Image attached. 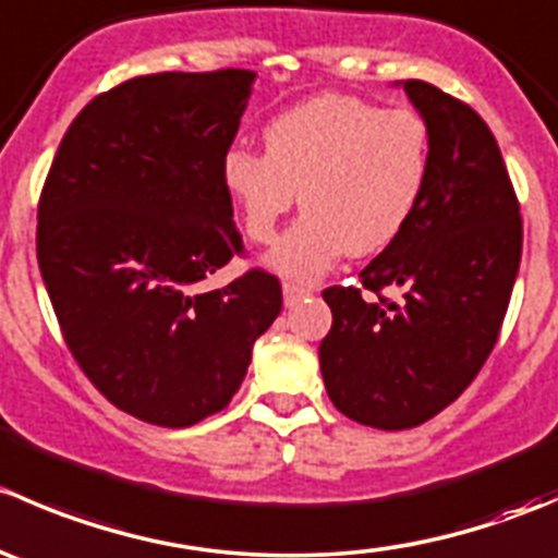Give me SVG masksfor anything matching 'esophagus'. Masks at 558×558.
Returning <instances> with one entry per match:
<instances>
[{
    "mask_svg": "<svg viewBox=\"0 0 558 558\" xmlns=\"http://www.w3.org/2000/svg\"><path fill=\"white\" fill-rule=\"evenodd\" d=\"M313 291L307 286H296V283H283V302L286 307H294L296 302H302L305 296H311Z\"/></svg>",
    "mask_w": 558,
    "mask_h": 558,
    "instance_id": "34e87169",
    "label": "esophagus"
}]
</instances>
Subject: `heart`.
Listing matches in <instances>:
<instances>
[{
  "instance_id": "obj_1",
  "label": "heart",
  "mask_w": 558,
  "mask_h": 558,
  "mask_svg": "<svg viewBox=\"0 0 558 558\" xmlns=\"http://www.w3.org/2000/svg\"><path fill=\"white\" fill-rule=\"evenodd\" d=\"M429 174V129L404 107L315 94L264 126V154L232 145L221 183L253 243H272L296 205L305 216L269 251L289 280H315L337 258L373 256L402 234Z\"/></svg>"
}]
</instances>
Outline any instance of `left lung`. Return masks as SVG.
<instances>
[{
  "label": "left lung",
  "mask_w": 558,
  "mask_h": 558,
  "mask_svg": "<svg viewBox=\"0 0 558 558\" xmlns=\"http://www.w3.org/2000/svg\"><path fill=\"white\" fill-rule=\"evenodd\" d=\"M429 129V174L408 227L359 272L402 303L331 286L320 375L335 408L375 429L435 418L475 380L499 337L521 264L513 183L492 129L470 105L424 81H402Z\"/></svg>",
  "instance_id": "left-lung-1"
}]
</instances>
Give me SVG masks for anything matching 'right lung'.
Returning a JSON list of instances; mask_svg holds the SVG:
<instances>
[{"label":"right lung","instance_id":"obj_1","mask_svg":"<svg viewBox=\"0 0 558 558\" xmlns=\"http://www.w3.org/2000/svg\"><path fill=\"white\" fill-rule=\"evenodd\" d=\"M256 72H159L92 99L61 140L37 213V262L61 335L94 386L145 424H199L232 402L283 307L243 251L221 156Z\"/></svg>","mask_w":558,"mask_h":558}]
</instances>
